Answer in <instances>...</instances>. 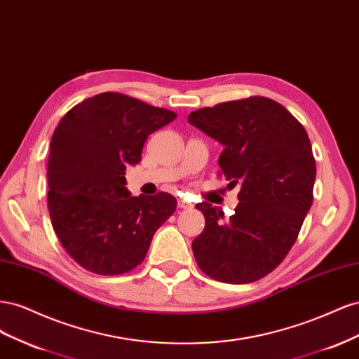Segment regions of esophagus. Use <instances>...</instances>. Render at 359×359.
<instances>
[{"label":"esophagus","mask_w":359,"mask_h":359,"mask_svg":"<svg viewBox=\"0 0 359 359\" xmlns=\"http://www.w3.org/2000/svg\"><path fill=\"white\" fill-rule=\"evenodd\" d=\"M178 206H180L181 210H190V208H193V205L189 201H186V199H178Z\"/></svg>","instance_id":"34e87169"}]
</instances>
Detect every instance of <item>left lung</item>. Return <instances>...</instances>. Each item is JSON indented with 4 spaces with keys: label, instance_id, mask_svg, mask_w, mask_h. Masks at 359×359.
<instances>
[{
    "label": "left lung",
    "instance_id": "obj_1",
    "mask_svg": "<svg viewBox=\"0 0 359 359\" xmlns=\"http://www.w3.org/2000/svg\"><path fill=\"white\" fill-rule=\"evenodd\" d=\"M189 123L223 145L220 168L240 186L229 220L211 203H198L205 229L191 243L206 276L252 283L286 257L313 203L316 178L310 139L285 106L250 97L203 107Z\"/></svg>",
    "mask_w": 359,
    "mask_h": 359
}]
</instances>
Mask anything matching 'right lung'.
<instances>
[{
  "mask_svg": "<svg viewBox=\"0 0 359 359\" xmlns=\"http://www.w3.org/2000/svg\"><path fill=\"white\" fill-rule=\"evenodd\" d=\"M175 118L118 93L90 97L62 116L50 139L48 208L64 250L82 268L128 273L175 212L172 194L132 196L124 177L140 161L147 137Z\"/></svg>",
  "mask_w": 359,
  "mask_h": 359,
  "instance_id": "right-lung-1",
  "label": "right lung"
}]
</instances>
